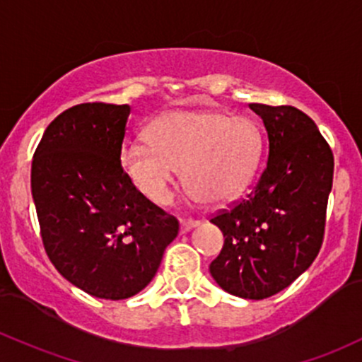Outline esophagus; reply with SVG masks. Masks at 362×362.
Returning <instances> with one entry per match:
<instances>
[{
    "label": "esophagus",
    "instance_id": "34e87169",
    "mask_svg": "<svg viewBox=\"0 0 362 362\" xmlns=\"http://www.w3.org/2000/svg\"><path fill=\"white\" fill-rule=\"evenodd\" d=\"M201 225V220H192V218H189V220H182L180 221V230L182 233H187L189 230L196 228V226Z\"/></svg>",
    "mask_w": 362,
    "mask_h": 362
}]
</instances>
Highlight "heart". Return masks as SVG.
Listing matches in <instances>:
<instances>
[{
  "instance_id": "b5f03b06",
  "label": "heart",
  "mask_w": 362,
  "mask_h": 362,
  "mask_svg": "<svg viewBox=\"0 0 362 362\" xmlns=\"http://www.w3.org/2000/svg\"><path fill=\"white\" fill-rule=\"evenodd\" d=\"M263 151L257 123L220 111L182 110L151 123L146 139L122 148L120 163L146 199L166 204L177 166L190 192L208 202L235 197L251 180Z\"/></svg>"
}]
</instances>
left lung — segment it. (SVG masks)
Returning a JSON list of instances; mask_svg holds the SVG:
<instances>
[{"label": "left lung", "mask_w": 362, "mask_h": 362, "mask_svg": "<svg viewBox=\"0 0 362 362\" xmlns=\"http://www.w3.org/2000/svg\"><path fill=\"white\" fill-rule=\"evenodd\" d=\"M249 108L263 118L268 161L251 192L211 218L225 242L209 272L225 292L261 300L287 288L320 252L333 153L300 110Z\"/></svg>", "instance_id": "obj_1"}]
</instances>
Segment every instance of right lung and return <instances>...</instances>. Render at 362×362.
Listing matches in <instances>:
<instances>
[{
  "label": "right lung",
  "mask_w": 362,
  "mask_h": 362,
  "mask_svg": "<svg viewBox=\"0 0 362 362\" xmlns=\"http://www.w3.org/2000/svg\"><path fill=\"white\" fill-rule=\"evenodd\" d=\"M129 105L84 103L47 125L30 187L42 244L63 278L122 300L153 280L178 221L146 199L122 168Z\"/></svg>",
  "instance_id": "1"
}]
</instances>
